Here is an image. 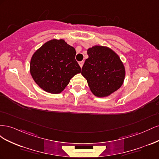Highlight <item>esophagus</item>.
Wrapping results in <instances>:
<instances>
[{"label": "esophagus", "instance_id": "esophagus-1", "mask_svg": "<svg viewBox=\"0 0 159 159\" xmlns=\"http://www.w3.org/2000/svg\"><path fill=\"white\" fill-rule=\"evenodd\" d=\"M84 64V61H81L79 62V65H80V68H82V67H83Z\"/></svg>", "mask_w": 159, "mask_h": 159}]
</instances>
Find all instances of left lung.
<instances>
[{
	"label": "left lung",
	"instance_id": "8db88e82",
	"mask_svg": "<svg viewBox=\"0 0 159 159\" xmlns=\"http://www.w3.org/2000/svg\"><path fill=\"white\" fill-rule=\"evenodd\" d=\"M88 55L81 75L87 80L91 93L105 98L121 87L125 68L116 52L107 46L96 45L88 49Z\"/></svg>",
	"mask_w": 159,
	"mask_h": 159
}]
</instances>
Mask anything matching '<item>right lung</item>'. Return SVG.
Returning a JSON list of instances; mask_svg holds the SVG:
<instances>
[{
    "mask_svg": "<svg viewBox=\"0 0 159 159\" xmlns=\"http://www.w3.org/2000/svg\"><path fill=\"white\" fill-rule=\"evenodd\" d=\"M75 54L74 48L64 39L46 42L31 57L30 72L34 81L48 93H60L70 80L81 72Z\"/></svg>",
    "mask_w": 159,
    "mask_h": 159,
    "instance_id": "right-lung-1",
    "label": "right lung"
}]
</instances>
